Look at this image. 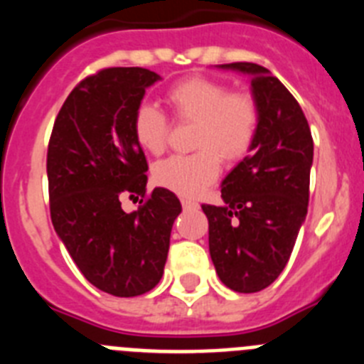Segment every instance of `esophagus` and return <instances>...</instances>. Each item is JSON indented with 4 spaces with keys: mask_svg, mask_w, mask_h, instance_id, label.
Here are the masks:
<instances>
[{
    "mask_svg": "<svg viewBox=\"0 0 364 364\" xmlns=\"http://www.w3.org/2000/svg\"><path fill=\"white\" fill-rule=\"evenodd\" d=\"M182 205H184V210H198V202L191 200V198H182Z\"/></svg>",
    "mask_w": 364,
    "mask_h": 364,
    "instance_id": "esophagus-1",
    "label": "esophagus"
}]
</instances>
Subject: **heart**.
I'll return each mask as SVG.
<instances>
[{
	"label": "heart",
	"mask_w": 364,
	"mask_h": 364,
	"mask_svg": "<svg viewBox=\"0 0 364 364\" xmlns=\"http://www.w3.org/2000/svg\"><path fill=\"white\" fill-rule=\"evenodd\" d=\"M167 104L180 122H195L191 154H175L154 166L153 180L180 197H197L220 171V159H242L259 129V107L252 95L230 91L218 80H182L167 91ZM167 118L151 104L138 105L133 136L147 153H162L167 142Z\"/></svg>",
	"instance_id": "obj_1"
}]
</instances>
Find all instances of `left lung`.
<instances>
[{
    "instance_id": "obj_1",
    "label": "left lung",
    "mask_w": 364,
    "mask_h": 364,
    "mask_svg": "<svg viewBox=\"0 0 364 364\" xmlns=\"http://www.w3.org/2000/svg\"><path fill=\"white\" fill-rule=\"evenodd\" d=\"M252 78L259 129L250 154L222 180V205H202L210 255L224 284L264 290L281 275L308 213L314 140L297 100L266 67L218 65Z\"/></svg>"
}]
</instances>
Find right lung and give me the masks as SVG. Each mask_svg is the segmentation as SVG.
Here are the masks:
<instances>
[{
  "label": "right lung",
  "instance_id": "right-lung-1",
  "mask_svg": "<svg viewBox=\"0 0 364 364\" xmlns=\"http://www.w3.org/2000/svg\"><path fill=\"white\" fill-rule=\"evenodd\" d=\"M160 76L109 67L74 87L47 151L50 218L83 277L114 297H136L162 279L180 200L154 188L133 213L122 198L146 197L147 160L133 136L134 111Z\"/></svg>",
  "mask_w": 364,
  "mask_h": 364
}]
</instances>
